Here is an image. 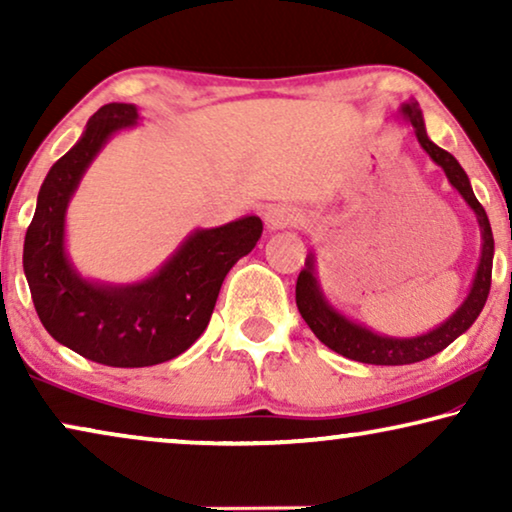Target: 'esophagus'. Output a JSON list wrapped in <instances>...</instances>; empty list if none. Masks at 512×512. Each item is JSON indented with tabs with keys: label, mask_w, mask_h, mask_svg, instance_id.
<instances>
[{
	"label": "esophagus",
	"mask_w": 512,
	"mask_h": 512,
	"mask_svg": "<svg viewBox=\"0 0 512 512\" xmlns=\"http://www.w3.org/2000/svg\"><path fill=\"white\" fill-rule=\"evenodd\" d=\"M265 226L270 230H282V228H289L293 223H298L300 214L296 212V207L291 205H270L265 209Z\"/></svg>",
	"instance_id": "34e87169"
}]
</instances>
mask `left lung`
I'll list each match as a JSON object with an SVG mask.
<instances>
[{"label":"left lung","instance_id":"obj_1","mask_svg":"<svg viewBox=\"0 0 512 512\" xmlns=\"http://www.w3.org/2000/svg\"><path fill=\"white\" fill-rule=\"evenodd\" d=\"M401 116L405 121H410L422 149L429 153L433 163L443 167L445 177L450 179V184L457 188L461 198L466 200V205L473 209L475 216H478V226L482 233V256L478 263V272H475L471 293H468L459 310L454 312L450 319L443 321V324L433 328V331L417 335V338H389V335H377L370 331V328L354 324V321L342 317L319 289L317 275H314V254L307 256L305 268L300 270L296 282V305L300 317L305 319V324L312 328V333L317 335L328 349H333V352L347 356V359L352 361L373 363V366H405V363L424 361L433 354L443 352L450 342L457 340L461 333H466L468 328L473 326V321L478 319V314L487 303L489 286H492V226H489L485 207H482L478 198H475L464 167L457 163V158H454L452 153L440 149V146L433 144L429 135H426L422 109H419L417 100L405 102L401 107Z\"/></svg>","mask_w":512,"mask_h":512}]
</instances>
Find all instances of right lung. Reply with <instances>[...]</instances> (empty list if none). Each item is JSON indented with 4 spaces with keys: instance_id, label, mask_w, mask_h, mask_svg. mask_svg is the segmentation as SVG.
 I'll list each match as a JSON object with an SVG mask.
<instances>
[{
    "instance_id": "obj_1",
    "label": "right lung",
    "mask_w": 512,
    "mask_h": 512,
    "mask_svg": "<svg viewBox=\"0 0 512 512\" xmlns=\"http://www.w3.org/2000/svg\"><path fill=\"white\" fill-rule=\"evenodd\" d=\"M135 104L97 109L79 142L48 170L27 228L23 268L41 324L60 345L114 368H144L186 352L205 333L228 270L261 240L258 216L193 230L156 275L137 284L83 279L65 251V214L83 172L114 132L137 123Z\"/></svg>"
}]
</instances>
